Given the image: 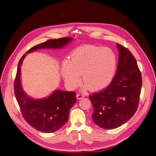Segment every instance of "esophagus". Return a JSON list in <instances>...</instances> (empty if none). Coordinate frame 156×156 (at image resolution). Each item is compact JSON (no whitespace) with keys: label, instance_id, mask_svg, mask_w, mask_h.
<instances>
[{"label":"esophagus","instance_id":"esophagus-1","mask_svg":"<svg viewBox=\"0 0 156 156\" xmlns=\"http://www.w3.org/2000/svg\"><path fill=\"white\" fill-rule=\"evenodd\" d=\"M84 97V95L82 94H77V98L78 100H81L82 98H83Z\"/></svg>","mask_w":156,"mask_h":156}]
</instances>
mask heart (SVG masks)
I'll return each instance as SVG.
<instances>
[{
  "mask_svg": "<svg viewBox=\"0 0 156 156\" xmlns=\"http://www.w3.org/2000/svg\"><path fill=\"white\" fill-rule=\"evenodd\" d=\"M117 61L114 52L108 48L86 45L73 51L70 60L63 62L61 75L70 89L80 83V76L91 90L98 91L107 87L113 80Z\"/></svg>",
  "mask_w": 156,
  "mask_h": 156,
  "instance_id": "heart-1",
  "label": "heart"
}]
</instances>
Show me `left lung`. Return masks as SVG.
Instances as JSON below:
<instances>
[{"instance_id":"1","label":"left lung","mask_w":156,"mask_h":156,"mask_svg":"<svg viewBox=\"0 0 156 156\" xmlns=\"http://www.w3.org/2000/svg\"><path fill=\"white\" fill-rule=\"evenodd\" d=\"M119 62L117 73L105 90L89 96L94 108L93 122L101 128L121 126L134 115L142 88V75L131 52L117 43Z\"/></svg>"}]
</instances>
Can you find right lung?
Here are the masks:
<instances>
[{
	"label": "right lung",
	"instance_id": "add662e5",
	"mask_svg": "<svg viewBox=\"0 0 156 156\" xmlns=\"http://www.w3.org/2000/svg\"><path fill=\"white\" fill-rule=\"evenodd\" d=\"M73 41L72 37L51 39L35 46L21 57L18 63L14 94L21 112L25 121L37 131L53 133L65 124L69 119V111L77 101L76 93L56 90L48 97L36 99L27 94L21 85V66L27 54L42 49H60Z\"/></svg>",
	"mask_w": 156,
	"mask_h": 156
}]
</instances>
